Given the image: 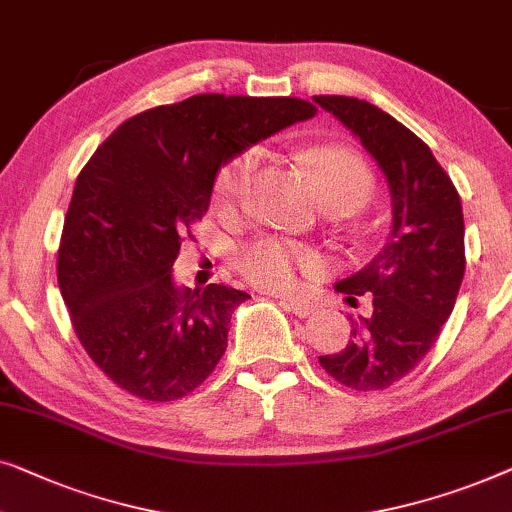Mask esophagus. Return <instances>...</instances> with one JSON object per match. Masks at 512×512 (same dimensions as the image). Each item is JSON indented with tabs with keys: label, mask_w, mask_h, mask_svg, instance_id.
<instances>
[{
	"label": "esophagus",
	"mask_w": 512,
	"mask_h": 512,
	"mask_svg": "<svg viewBox=\"0 0 512 512\" xmlns=\"http://www.w3.org/2000/svg\"><path fill=\"white\" fill-rule=\"evenodd\" d=\"M281 305L286 307V311H291V314L300 316V318H307L311 311H314V307H311L307 300H300V298H288V300L281 302Z\"/></svg>",
	"instance_id": "esophagus-1"
}]
</instances>
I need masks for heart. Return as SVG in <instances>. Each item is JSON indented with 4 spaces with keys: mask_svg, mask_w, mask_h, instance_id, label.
<instances>
[{
    "mask_svg": "<svg viewBox=\"0 0 512 512\" xmlns=\"http://www.w3.org/2000/svg\"><path fill=\"white\" fill-rule=\"evenodd\" d=\"M258 166V150H244L238 157L226 161L214 180V196L219 203L233 205L247 194L251 177ZM311 182L321 203L346 205L355 212L367 203L372 194V177L358 154L344 147H323L309 154L307 159ZM318 258L291 242L277 238H261L238 249L235 268L251 284L268 291H286L295 284L298 270H314Z\"/></svg>",
    "mask_w": 512,
    "mask_h": 512,
    "instance_id": "obj_1",
    "label": "heart"
}]
</instances>
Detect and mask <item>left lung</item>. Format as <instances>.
Here are the masks:
<instances>
[{"label": "left lung", "instance_id": "left-lung-1", "mask_svg": "<svg viewBox=\"0 0 512 512\" xmlns=\"http://www.w3.org/2000/svg\"><path fill=\"white\" fill-rule=\"evenodd\" d=\"M376 161L390 189L388 240L369 265L335 288L372 295V314L351 318V339L318 362L353 390H383L411 372L439 337L464 279V214L457 189L416 133L353 96H314Z\"/></svg>", "mask_w": 512, "mask_h": 512}]
</instances>
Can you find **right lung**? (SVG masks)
<instances>
[{"mask_svg":"<svg viewBox=\"0 0 512 512\" xmlns=\"http://www.w3.org/2000/svg\"><path fill=\"white\" fill-rule=\"evenodd\" d=\"M314 115L291 96L198 94L120 124L80 170L57 281L80 344L110 381L173 402L212 374L249 295L177 286L182 233L207 212L226 161Z\"/></svg>","mask_w":512,"mask_h":512,"instance_id":"add662e5","label":"right lung"}]
</instances>
